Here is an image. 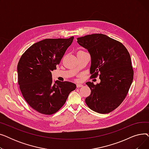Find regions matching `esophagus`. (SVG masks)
<instances>
[{"mask_svg":"<svg viewBox=\"0 0 149 149\" xmlns=\"http://www.w3.org/2000/svg\"><path fill=\"white\" fill-rule=\"evenodd\" d=\"M83 84H77V88H81V87H82L83 86Z\"/></svg>","mask_w":149,"mask_h":149,"instance_id":"esophagus-1","label":"esophagus"}]
</instances>
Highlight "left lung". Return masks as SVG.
I'll return each instance as SVG.
<instances>
[{"instance_id":"8db88e82","label":"left lung","mask_w":149,"mask_h":149,"mask_svg":"<svg viewBox=\"0 0 149 149\" xmlns=\"http://www.w3.org/2000/svg\"><path fill=\"white\" fill-rule=\"evenodd\" d=\"M91 56V77L98 76L99 84L86 83L91 90L85 99L87 106L100 113H108L126 98L134 79V69L127 49L121 42L102 34L77 38Z\"/></svg>"}]
</instances>
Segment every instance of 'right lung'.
<instances>
[{
	"label": "right lung",
	"instance_id": "obj_1",
	"mask_svg": "<svg viewBox=\"0 0 149 149\" xmlns=\"http://www.w3.org/2000/svg\"><path fill=\"white\" fill-rule=\"evenodd\" d=\"M73 40L74 37L44 39L31 46L19 61L18 83L22 94L39 113H56L76 88V84L71 82L53 81L51 73Z\"/></svg>",
	"mask_w": 149,
	"mask_h": 149
}]
</instances>
